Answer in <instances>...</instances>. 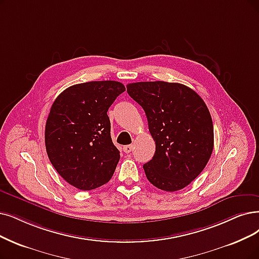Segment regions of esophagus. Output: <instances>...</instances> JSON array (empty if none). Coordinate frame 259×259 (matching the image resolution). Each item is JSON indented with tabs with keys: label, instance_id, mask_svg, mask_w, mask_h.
<instances>
[{
	"label": "esophagus",
	"instance_id": "34e87169",
	"mask_svg": "<svg viewBox=\"0 0 259 259\" xmlns=\"http://www.w3.org/2000/svg\"><path fill=\"white\" fill-rule=\"evenodd\" d=\"M133 146L132 144H130V146H125V147H123V151H124V153H131L132 151H133Z\"/></svg>",
	"mask_w": 259,
	"mask_h": 259
}]
</instances>
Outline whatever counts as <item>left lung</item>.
<instances>
[{
	"label": "left lung",
	"instance_id": "obj_1",
	"mask_svg": "<svg viewBox=\"0 0 259 259\" xmlns=\"http://www.w3.org/2000/svg\"><path fill=\"white\" fill-rule=\"evenodd\" d=\"M127 94L146 111L156 144L143 164L149 182L164 191L188 186L207 164L213 149V125L202 98L179 82L139 81Z\"/></svg>",
	"mask_w": 259,
	"mask_h": 259
}]
</instances>
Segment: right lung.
<instances>
[{
	"instance_id": "1",
	"label": "right lung",
	"mask_w": 259,
	"mask_h": 259,
	"mask_svg": "<svg viewBox=\"0 0 259 259\" xmlns=\"http://www.w3.org/2000/svg\"><path fill=\"white\" fill-rule=\"evenodd\" d=\"M125 91L116 80L73 85L56 98L46 123V149L55 170L79 190L109 182L120 159L110 137L108 108Z\"/></svg>"
}]
</instances>
